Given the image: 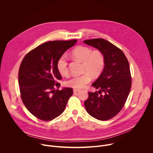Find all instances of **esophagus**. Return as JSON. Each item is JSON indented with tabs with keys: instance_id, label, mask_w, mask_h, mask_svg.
<instances>
[{
	"instance_id": "esophagus-1",
	"label": "esophagus",
	"mask_w": 153,
	"mask_h": 153,
	"mask_svg": "<svg viewBox=\"0 0 153 153\" xmlns=\"http://www.w3.org/2000/svg\"><path fill=\"white\" fill-rule=\"evenodd\" d=\"M79 91H80V90H79V89H74V90H73V92H74V93L79 92Z\"/></svg>"
}]
</instances>
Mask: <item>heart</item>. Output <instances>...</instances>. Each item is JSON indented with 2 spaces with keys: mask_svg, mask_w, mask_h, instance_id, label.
<instances>
[{
  "mask_svg": "<svg viewBox=\"0 0 153 153\" xmlns=\"http://www.w3.org/2000/svg\"><path fill=\"white\" fill-rule=\"evenodd\" d=\"M72 56L82 62V70L85 72L80 76H73L66 82V85L71 88H82L94 77L98 76L104 68L105 60L102 53L98 50L91 51L89 47L79 46L71 51ZM57 68L62 76H67L68 73L67 58L65 55L61 56L57 62Z\"/></svg>",
  "mask_w": 153,
  "mask_h": 153,
  "instance_id": "obj_1",
  "label": "heart"
}]
</instances>
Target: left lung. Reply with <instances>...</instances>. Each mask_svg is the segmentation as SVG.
<instances>
[{"label":"left lung","mask_w":153,"mask_h":153,"mask_svg":"<svg viewBox=\"0 0 153 153\" xmlns=\"http://www.w3.org/2000/svg\"><path fill=\"white\" fill-rule=\"evenodd\" d=\"M83 42L100 51L105 60L102 73L91 85L99 90L89 92L84 105L90 116L107 120L120 112L129 93L131 77L129 63L122 50L106 40L93 39Z\"/></svg>","instance_id":"8db88e82"}]
</instances>
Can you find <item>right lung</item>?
I'll return each mask as SVG.
<instances>
[{
    "instance_id": "add662e5",
    "label": "right lung",
    "mask_w": 153,
    "mask_h": 153,
    "mask_svg": "<svg viewBox=\"0 0 153 153\" xmlns=\"http://www.w3.org/2000/svg\"><path fill=\"white\" fill-rule=\"evenodd\" d=\"M77 40L45 42L29 52L21 62L19 83L22 102L37 118L51 120L60 116L73 91L71 88L54 90L62 79L57 68L59 57L73 47Z\"/></svg>"
}]
</instances>
